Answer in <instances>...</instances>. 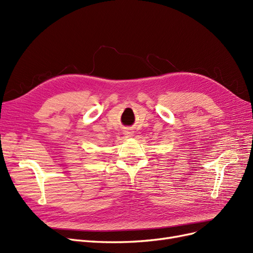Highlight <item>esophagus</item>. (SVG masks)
Wrapping results in <instances>:
<instances>
[{"mask_svg": "<svg viewBox=\"0 0 253 253\" xmlns=\"http://www.w3.org/2000/svg\"><path fill=\"white\" fill-rule=\"evenodd\" d=\"M125 135H126V137H132L133 133L129 132V131H125Z\"/></svg>", "mask_w": 253, "mask_h": 253, "instance_id": "obj_1", "label": "esophagus"}]
</instances>
